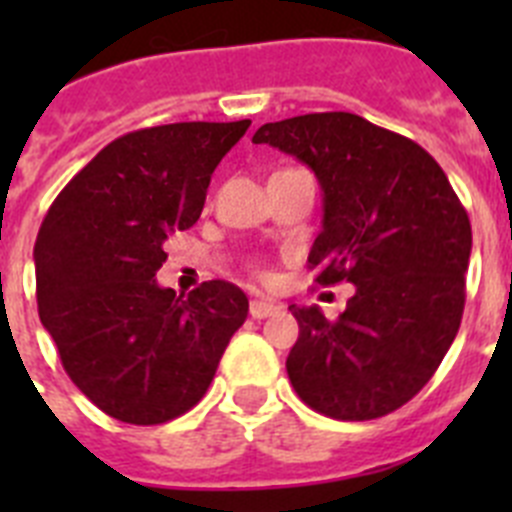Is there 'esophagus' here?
Instances as JSON below:
<instances>
[{
	"label": "esophagus",
	"mask_w": 512,
	"mask_h": 512,
	"mask_svg": "<svg viewBox=\"0 0 512 512\" xmlns=\"http://www.w3.org/2000/svg\"><path fill=\"white\" fill-rule=\"evenodd\" d=\"M279 310H282V307L274 305V302H269V300H253L251 307H248V312H251V318H256V320L271 318V315H277Z\"/></svg>",
	"instance_id": "obj_1"
}]
</instances>
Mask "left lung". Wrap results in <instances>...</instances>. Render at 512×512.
I'll use <instances>...</instances> for the list:
<instances>
[{
	"label": "left lung",
	"mask_w": 512,
	"mask_h": 512,
	"mask_svg": "<svg viewBox=\"0 0 512 512\" xmlns=\"http://www.w3.org/2000/svg\"><path fill=\"white\" fill-rule=\"evenodd\" d=\"M269 143L310 166L323 189L315 282H351L336 320L289 305L300 338L287 356L305 405L336 420L402 408L436 374L459 333L472 225L436 158L351 112L266 122Z\"/></svg>",
	"instance_id": "1"
}]
</instances>
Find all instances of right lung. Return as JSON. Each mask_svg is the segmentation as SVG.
Listing matches in <instances>:
<instances>
[{
  "label": "right lung",
  "instance_id": "1",
  "mask_svg": "<svg viewBox=\"0 0 512 512\" xmlns=\"http://www.w3.org/2000/svg\"><path fill=\"white\" fill-rule=\"evenodd\" d=\"M251 120L174 122L104 146L43 217L35 241L40 323L102 413L158 425L202 400L248 315L235 284L158 287L164 243L192 228L215 166Z\"/></svg>",
  "mask_w": 512,
  "mask_h": 512
}]
</instances>
